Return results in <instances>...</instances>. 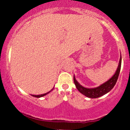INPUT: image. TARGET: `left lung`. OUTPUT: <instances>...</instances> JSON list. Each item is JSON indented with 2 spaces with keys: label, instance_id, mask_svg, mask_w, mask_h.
Segmentation results:
<instances>
[{
  "label": "left lung",
  "instance_id": "8db88e82",
  "mask_svg": "<svg viewBox=\"0 0 130 130\" xmlns=\"http://www.w3.org/2000/svg\"><path fill=\"white\" fill-rule=\"evenodd\" d=\"M121 55L120 57V62H119L118 67L116 70V72L113 75L112 77L110 79H109L107 82H104L102 85H101L99 87H95V88H86L81 86L79 83L77 81V80L75 78V76H73V81H74L75 85L77 87V90L84 94L86 96L90 98H98L101 96H103L104 94H107V92L110 91L114 86L116 84L117 80L118 78L119 74H120V70H121Z\"/></svg>",
  "mask_w": 130,
  "mask_h": 130
}]
</instances>
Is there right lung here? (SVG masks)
<instances>
[{
	"label": "right lung",
	"mask_w": 130,
	"mask_h": 130,
	"mask_svg": "<svg viewBox=\"0 0 130 130\" xmlns=\"http://www.w3.org/2000/svg\"><path fill=\"white\" fill-rule=\"evenodd\" d=\"M52 90H53V89H52ZM52 90H51L50 91H49V92H47V93H45V94H40V95H32V96H33V97H35V98H41V97H43V96H44V95H46L47 94H48V93H50V92L52 91Z\"/></svg>",
	"instance_id": "1"
}]
</instances>
